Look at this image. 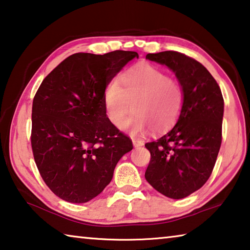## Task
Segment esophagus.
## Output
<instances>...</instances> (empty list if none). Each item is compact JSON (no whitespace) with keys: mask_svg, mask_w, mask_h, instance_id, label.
<instances>
[{"mask_svg":"<svg viewBox=\"0 0 250 250\" xmlns=\"http://www.w3.org/2000/svg\"><path fill=\"white\" fill-rule=\"evenodd\" d=\"M132 144H133L134 148H138V146H144V141L139 140V139H133V140H132Z\"/></svg>","mask_w":250,"mask_h":250,"instance_id":"1","label":"esophagus"}]
</instances>
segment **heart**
<instances>
[{"label": "heart", "instance_id": "b5f03b06", "mask_svg": "<svg viewBox=\"0 0 250 250\" xmlns=\"http://www.w3.org/2000/svg\"><path fill=\"white\" fill-rule=\"evenodd\" d=\"M184 102L180 83L149 63L130 66L119 77V83H109L104 92L106 118L114 126L121 128L127 114L135 110L124 125L134 134L149 128L154 132L171 128L180 117Z\"/></svg>", "mask_w": 250, "mask_h": 250}]
</instances>
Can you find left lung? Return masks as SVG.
I'll return each instance as SVG.
<instances>
[{
    "label": "left lung",
    "mask_w": 250,
    "mask_h": 250,
    "mask_svg": "<svg viewBox=\"0 0 250 250\" xmlns=\"http://www.w3.org/2000/svg\"><path fill=\"white\" fill-rule=\"evenodd\" d=\"M146 59L164 64L176 74L185 93L177 124L146 148L151 154L145 177L162 195L182 199L206 184L221 145L224 99L218 83L195 59L165 51Z\"/></svg>",
    "instance_id": "1"
}]
</instances>
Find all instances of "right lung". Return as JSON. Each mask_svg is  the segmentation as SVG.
<instances>
[{"label": "right lung", "mask_w": 250, "mask_h": 250, "mask_svg": "<svg viewBox=\"0 0 250 250\" xmlns=\"http://www.w3.org/2000/svg\"><path fill=\"white\" fill-rule=\"evenodd\" d=\"M134 58L133 51L75 53L46 75L32 105L35 164L54 195L88 203L110 184L132 141L106 118L105 86Z\"/></svg>", "instance_id": "obj_1"}]
</instances>
